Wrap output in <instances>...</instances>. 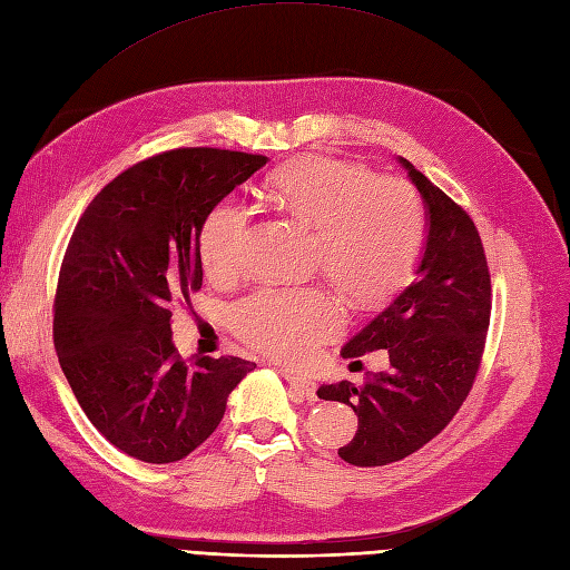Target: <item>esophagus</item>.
I'll use <instances>...</instances> for the list:
<instances>
[{
    "label": "esophagus",
    "mask_w": 570,
    "mask_h": 570,
    "mask_svg": "<svg viewBox=\"0 0 570 570\" xmlns=\"http://www.w3.org/2000/svg\"><path fill=\"white\" fill-rule=\"evenodd\" d=\"M284 372V379L288 381V385L293 391H296L298 395H303L305 400H317V383L315 381H309V379H305V376H298V374H291L288 370H282Z\"/></svg>",
    "instance_id": "1"
}]
</instances>
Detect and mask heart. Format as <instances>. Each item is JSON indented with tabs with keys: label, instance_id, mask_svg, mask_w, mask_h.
Returning a JSON list of instances; mask_svg holds the SVG:
<instances>
[{
	"label": "heart",
	"instance_id": "1",
	"mask_svg": "<svg viewBox=\"0 0 570 570\" xmlns=\"http://www.w3.org/2000/svg\"><path fill=\"white\" fill-rule=\"evenodd\" d=\"M267 196L288 215L315 225V263L360 303L400 288L424 253V200L402 179L374 177L334 158H307L274 173ZM246 236L248 210L242 200H217L198 234L200 261L213 279H227L238 269ZM232 326L269 355L305 360L338 334L343 309L324 286H265L232 307Z\"/></svg>",
	"mask_w": 570,
	"mask_h": 570
}]
</instances>
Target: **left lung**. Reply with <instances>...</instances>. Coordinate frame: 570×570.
<instances>
[{
	"label": "left lung",
	"instance_id": "left-lung-1",
	"mask_svg": "<svg viewBox=\"0 0 570 570\" xmlns=\"http://www.w3.org/2000/svg\"><path fill=\"white\" fill-rule=\"evenodd\" d=\"M429 210L426 250L416 279L345 343L343 357L389 353V372L362 383L322 385L357 414V433L338 450L353 466H385L424 448L464 405L485 351L490 269L469 213L400 158Z\"/></svg>",
	"mask_w": 570,
	"mask_h": 570
}]
</instances>
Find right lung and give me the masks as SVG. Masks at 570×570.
<instances>
[{
  "mask_svg": "<svg viewBox=\"0 0 570 570\" xmlns=\"http://www.w3.org/2000/svg\"><path fill=\"white\" fill-rule=\"evenodd\" d=\"M265 163L208 146L144 158L91 198L68 242L53 347L95 429L146 464L194 452L255 370L234 355L181 360L170 317L204 284L206 215Z\"/></svg>",
  "mask_w": 570,
  "mask_h": 570,
  "instance_id": "1",
  "label": "right lung"
}]
</instances>
